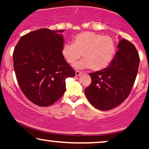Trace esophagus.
<instances>
[{
    "label": "esophagus",
    "mask_w": 149,
    "mask_h": 149,
    "mask_svg": "<svg viewBox=\"0 0 149 149\" xmlns=\"http://www.w3.org/2000/svg\"><path fill=\"white\" fill-rule=\"evenodd\" d=\"M83 74V73L82 72H80V71H76V76H80V75H82Z\"/></svg>",
    "instance_id": "34e87169"
}]
</instances>
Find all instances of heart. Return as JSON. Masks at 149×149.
Listing matches in <instances>:
<instances>
[{
	"label": "heart",
	"mask_w": 149,
	"mask_h": 149,
	"mask_svg": "<svg viewBox=\"0 0 149 149\" xmlns=\"http://www.w3.org/2000/svg\"><path fill=\"white\" fill-rule=\"evenodd\" d=\"M116 52V43L111 37L87 31L76 34L73 38V44L65 43L61 48V54L69 64H74L82 54L84 59L75 64V67H91L95 71L107 67Z\"/></svg>",
	"instance_id": "b5f03b06"
}]
</instances>
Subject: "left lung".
<instances>
[{"mask_svg":"<svg viewBox=\"0 0 149 149\" xmlns=\"http://www.w3.org/2000/svg\"><path fill=\"white\" fill-rule=\"evenodd\" d=\"M118 48L107 68L89 73L92 83L85 90V95L99 110H111L123 102L137 75L139 56L135 46L125 39H120Z\"/></svg>","mask_w":149,"mask_h":149,"instance_id":"8db88e82","label":"left lung"}]
</instances>
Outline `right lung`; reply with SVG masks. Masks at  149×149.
I'll use <instances>...</instances> for the list:
<instances>
[{
	"instance_id": "add662e5",
	"label": "right lung",
	"mask_w": 149,
	"mask_h": 149,
	"mask_svg": "<svg viewBox=\"0 0 149 149\" xmlns=\"http://www.w3.org/2000/svg\"><path fill=\"white\" fill-rule=\"evenodd\" d=\"M64 30L40 29L21 37L13 52V64L20 89L40 107L55 103L66 91V78L75 71L61 54Z\"/></svg>"
}]
</instances>
